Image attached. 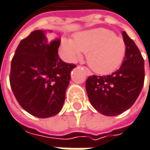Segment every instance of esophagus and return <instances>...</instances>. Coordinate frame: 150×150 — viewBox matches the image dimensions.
<instances>
[{
  "label": "esophagus",
  "mask_w": 150,
  "mask_h": 150,
  "mask_svg": "<svg viewBox=\"0 0 150 150\" xmlns=\"http://www.w3.org/2000/svg\"><path fill=\"white\" fill-rule=\"evenodd\" d=\"M79 68H81L85 72H86V74H87V75H88V76H90V75H92V72L89 70L88 69H87L86 67H81V66H78Z\"/></svg>",
  "instance_id": "34e87169"
}]
</instances>
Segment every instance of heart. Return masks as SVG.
<instances>
[{"instance_id":"1","label":"heart","mask_w":150,"mask_h":150,"mask_svg":"<svg viewBox=\"0 0 150 150\" xmlns=\"http://www.w3.org/2000/svg\"><path fill=\"white\" fill-rule=\"evenodd\" d=\"M61 49L64 57L75 62L86 53L89 67L97 74L107 75L117 70L125 57L126 44L106 28H94L79 32L74 39L63 38Z\"/></svg>"}]
</instances>
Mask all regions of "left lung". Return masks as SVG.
<instances>
[{"label":"left lung","mask_w":150,"mask_h":150,"mask_svg":"<svg viewBox=\"0 0 150 150\" xmlns=\"http://www.w3.org/2000/svg\"><path fill=\"white\" fill-rule=\"evenodd\" d=\"M122 35L126 53L120 69L106 76H89L86 81L90 103L105 116H117L128 110L143 87L144 60L135 42L125 32Z\"/></svg>","instance_id":"8db88e82"}]
</instances>
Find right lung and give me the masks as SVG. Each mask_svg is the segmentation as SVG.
<instances>
[{
    "label": "right lung",
    "instance_id": "obj_1",
    "mask_svg": "<svg viewBox=\"0 0 150 150\" xmlns=\"http://www.w3.org/2000/svg\"><path fill=\"white\" fill-rule=\"evenodd\" d=\"M59 45L60 39L50 41L45 31L36 30L21 40L11 62L10 85L17 101L40 118L61 111L71 70L76 67L59 57Z\"/></svg>",
    "mask_w": 150,
    "mask_h": 150
}]
</instances>
